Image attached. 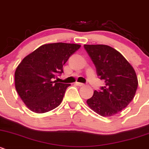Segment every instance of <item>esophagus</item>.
<instances>
[{
	"mask_svg": "<svg viewBox=\"0 0 149 149\" xmlns=\"http://www.w3.org/2000/svg\"><path fill=\"white\" fill-rule=\"evenodd\" d=\"M77 85H78V86H82V85H84V83H82V82H77L76 83Z\"/></svg>",
	"mask_w": 149,
	"mask_h": 149,
	"instance_id": "esophagus-1",
	"label": "esophagus"
}]
</instances>
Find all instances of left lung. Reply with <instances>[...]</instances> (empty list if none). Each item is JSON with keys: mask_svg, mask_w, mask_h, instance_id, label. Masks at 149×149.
Segmentation results:
<instances>
[{"mask_svg": "<svg viewBox=\"0 0 149 149\" xmlns=\"http://www.w3.org/2000/svg\"><path fill=\"white\" fill-rule=\"evenodd\" d=\"M96 73L105 86L95 91L87 104L97 114L111 117L124 109L133 99L138 78L130 63L120 52L106 45H84Z\"/></svg>", "mask_w": 149, "mask_h": 149, "instance_id": "obj_1", "label": "left lung"}]
</instances>
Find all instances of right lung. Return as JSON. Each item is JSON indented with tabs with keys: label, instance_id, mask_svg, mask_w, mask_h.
Returning a JSON list of instances; mask_svg holds the SVG:
<instances>
[{
	"label": "right lung",
	"instance_id": "add662e5",
	"mask_svg": "<svg viewBox=\"0 0 149 149\" xmlns=\"http://www.w3.org/2000/svg\"><path fill=\"white\" fill-rule=\"evenodd\" d=\"M79 48L73 43L45 44L23 58L15 72V87L29 109L41 114L60 105L70 84L53 80Z\"/></svg>",
	"mask_w": 149,
	"mask_h": 149
}]
</instances>
